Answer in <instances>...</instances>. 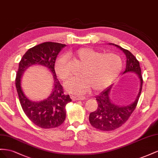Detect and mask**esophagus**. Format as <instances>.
Instances as JSON below:
<instances>
[{"label":"esophagus","mask_w":158,"mask_h":158,"mask_svg":"<svg viewBox=\"0 0 158 158\" xmlns=\"http://www.w3.org/2000/svg\"><path fill=\"white\" fill-rule=\"evenodd\" d=\"M71 98L73 101H79V100H84L85 99V97H77V96H73L71 95Z\"/></svg>","instance_id":"34e87169"}]
</instances>
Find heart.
Wrapping results in <instances>:
<instances>
[{"label": "heart", "mask_w": 158, "mask_h": 158, "mask_svg": "<svg viewBox=\"0 0 158 158\" xmlns=\"http://www.w3.org/2000/svg\"><path fill=\"white\" fill-rule=\"evenodd\" d=\"M83 65L79 69L81 77L71 79L65 87L69 92L83 94L91 91H100L113 81L123 68L120 57L112 53H101L90 48H81L71 52ZM55 71L58 77L65 81L70 75L67 67V56L61 55L55 64Z\"/></svg>", "instance_id": "obj_1"}]
</instances>
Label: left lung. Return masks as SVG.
Segmentation results:
<instances>
[{
	"instance_id": "left-lung-1",
	"label": "left lung",
	"mask_w": 158,
	"mask_h": 158,
	"mask_svg": "<svg viewBox=\"0 0 158 158\" xmlns=\"http://www.w3.org/2000/svg\"><path fill=\"white\" fill-rule=\"evenodd\" d=\"M112 45L123 51L127 57V66L124 73L129 72H134L140 82L139 93L135 101L129 105L118 106L114 104L110 98V91L112 87L111 86L104 90L100 94L96 97L98 103L97 109L89 114V122L94 128L101 130L102 131H111L120 127L128 119L134 109H136L139 96H140L143 79L139 67V63L133 54L127 49L114 44H109Z\"/></svg>"
}]
</instances>
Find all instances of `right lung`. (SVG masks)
<instances>
[{
    "mask_svg": "<svg viewBox=\"0 0 158 158\" xmlns=\"http://www.w3.org/2000/svg\"><path fill=\"white\" fill-rule=\"evenodd\" d=\"M66 46L55 42H44L29 49L22 56L16 76V87L21 106L27 117L42 128L59 127L65 119V106L71 101L65 94L54 69L58 53ZM39 64L48 68L52 73L54 86L52 93L41 102H31L26 97L21 87V78L23 72L30 66Z\"/></svg>",
    "mask_w": 158,
    "mask_h": 158,
    "instance_id": "add662e5",
    "label": "right lung"
}]
</instances>
